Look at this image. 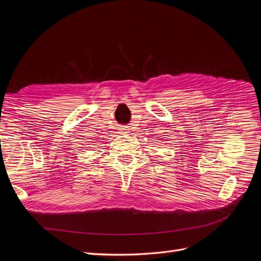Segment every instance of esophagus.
<instances>
[{"mask_svg": "<svg viewBox=\"0 0 261 261\" xmlns=\"http://www.w3.org/2000/svg\"><path fill=\"white\" fill-rule=\"evenodd\" d=\"M121 130H125V132H127V130H128V128H127V127H125V126H123V127H121Z\"/></svg>", "mask_w": 261, "mask_h": 261, "instance_id": "1", "label": "esophagus"}]
</instances>
